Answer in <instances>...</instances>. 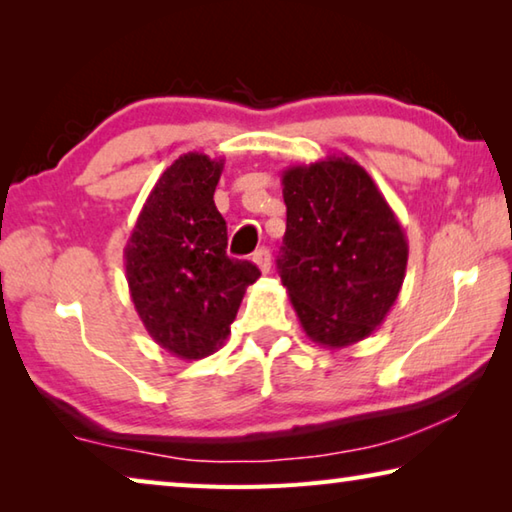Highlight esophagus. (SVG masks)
<instances>
[{
	"label": "esophagus",
	"mask_w": 512,
	"mask_h": 512,
	"mask_svg": "<svg viewBox=\"0 0 512 512\" xmlns=\"http://www.w3.org/2000/svg\"><path fill=\"white\" fill-rule=\"evenodd\" d=\"M253 262L257 264L259 271L268 273V271H271V250H268V248H259L257 253H253Z\"/></svg>",
	"instance_id": "1"
}]
</instances>
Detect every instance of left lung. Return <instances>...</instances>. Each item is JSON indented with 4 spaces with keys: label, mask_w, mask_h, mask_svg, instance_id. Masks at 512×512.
Returning a JSON list of instances; mask_svg holds the SVG:
<instances>
[{
    "label": "left lung",
    "mask_w": 512,
    "mask_h": 512,
    "mask_svg": "<svg viewBox=\"0 0 512 512\" xmlns=\"http://www.w3.org/2000/svg\"><path fill=\"white\" fill-rule=\"evenodd\" d=\"M282 284L311 341L348 348L384 323L400 296L409 244L368 171L327 155L282 171Z\"/></svg>",
    "instance_id": "8db88e82"
}]
</instances>
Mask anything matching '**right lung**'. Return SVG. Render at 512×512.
Wrapping results in <instances>:
<instances>
[{"label":"right lung","mask_w":512,"mask_h":512,"mask_svg":"<svg viewBox=\"0 0 512 512\" xmlns=\"http://www.w3.org/2000/svg\"><path fill=\"white\" fill-rule=\"evenodd\" d=\"M223 160L185 153L151 189L124 248L131 300L151 339L180 359H203L228 339L259 268L230 259L214 205Z\"/></svg>","instance_id":"1"}]
</instances>
